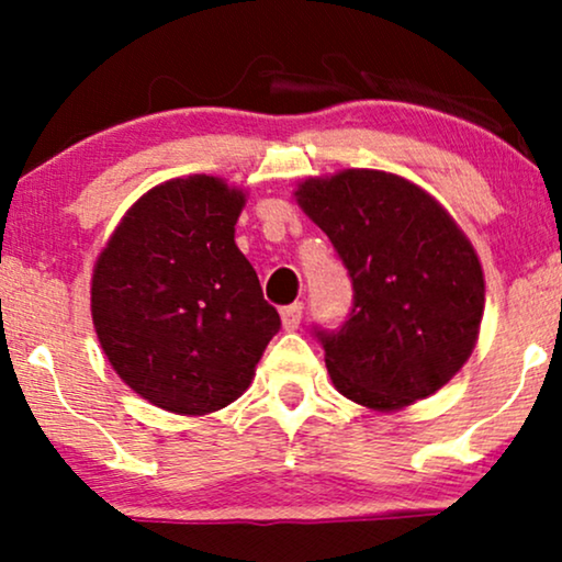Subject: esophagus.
Here are the masks:
<instances>
[{
  "instance_id": "1",
  "label": "esophagus",
  "mask_w": 562,
  "mask_h": 562,
  "mask_svg": "<svg viewBox=\"0 0 562 562\" xmlns=\"http://www.w3.org/2000/svg\"><path fill=\"white\" fill-rule=\"evenodd\" d=\"M302 302H294L289 304V307H281V323H283V330H296L302 323Z\"/></svg>"
}]
</instances>
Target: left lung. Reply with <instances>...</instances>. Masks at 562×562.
Wrapping results in <instances>:
<instances>
[{"mask_svg":"<svg viewBox=\"0 0 562 562\" xmlns=\"http://www.w3.org/2000/svg\"><path fill=\"white\" fill-rule=\"evenodd\" d=\"M349 270L341 328H315L336 391L393 412L440 391L472 357L484 276L472 241L404 177L346 169L294 192Z\"/></svg>","mask_w":562,"mask_h":562,"instance_id":"8db88e82","label":"left lung"}]
</instances>
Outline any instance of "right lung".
Here are the masks:
<instances>
[{"mask_svg": "<svg viewBox=\"0 0 562 562\" xmlns=\"http://www.w3.org/2000/svg\"><path fill=\"white\" fill-rule=\"evenodd\" d=\"M245 192L224 179H171L124 213L93 268L101 349L137 396L175 414L237 401L281 317L234 241Z\"/></svg>", "mask_w": 562, "mask_h": 562, "instance_id": "obj_1", "label": "right lung"}]
</instances>
